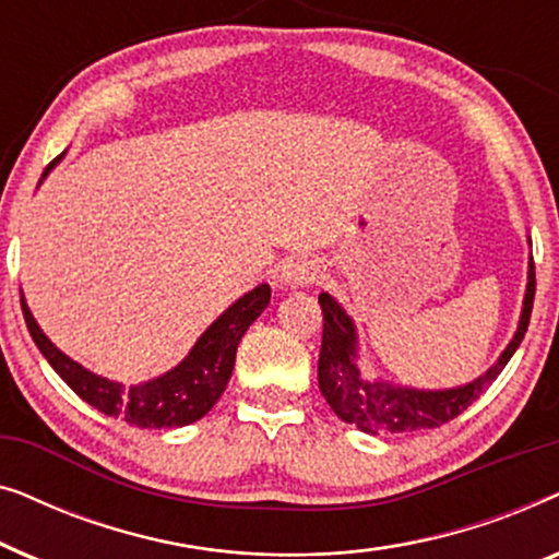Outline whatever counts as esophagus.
Instances as JSON below:
<instances>
[{
  "instance_id": "1",
  "label": "esophagus",
  "mask_w": 559,
  "mask_h": 559,
  "mask_svg": "<svg viewBox=\"0 0 559 559\" xmlns=\"http://www.w3.org/2000/svg\"><path fill=\"white\" fill-rule=\"evenodd\" d=\"M318 277H320V270L316 262H310V259H293V262L282 266L280 285L287 289H302V287L316 285Z\"/></svg>"
}]
</instances>
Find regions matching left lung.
Wrapping results in <instances>:
<instances>
[{"label": "left lung", "instance_id": "left-lung-1", "mask_svg": "<svg viewBox=\"0 0 559 559\" xmlns=\"http://www.w3.org/2000/svg\"><path fill=\"white\" fill-rule=\"evenodd\" d=\"M532 247V239H530ZM534 262L530 257V270H526V293L522 302V316H519L516 333L509 346L501 350L493 366L480 373L478 379L463 386L450 389H415L400 386L381 377H364L358 369V333L354 318L341 308L338 300L328 293H320L318 302L323 308V346H320L318 361V386L331 409L343 423L356 425L361 432L369 435H402L432 430L450 423V419L468 409L496 377L516 354L519 343L524 341L526 325H530L532 302H534Z\"/></svg>", "mask_w": 559, "mask_h": 559}]
</instances>
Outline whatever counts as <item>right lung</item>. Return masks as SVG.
<instances>
[{
	"instance_id": "right-lung-1",
	"label": "right lung",
	"mask_w": 559,
	"mask_h": 559,
	"mask_svg": "<svg viewBox=\"0 0 559 559\" xmlns=\"http://www.w3.org/2000/svg\"><path fill=\"white\" fill-rule=\"evenodd\" d=\"M63 155L45 167L40 182L48 178V173L63 159ZM270 285H259L251 293L239 297L231 308H226L205 328L201 338L195 341V346L188 350V356L175 369L132 386H124L121 381L98 377V373L83 369L79 361L66 356L43 333V328L37 325L35 316L27 308L25 295H20V302L35 346L40 348V354L48 358V364L56 369L58 377L83 402L104 412L106 417L121 419V423L142 427V430H159V427H186L190 423H198L203 415H209L213 404L218 402V396L224 394L228 379H231L241 335L262 316L266 305H270Z\"/></svg>"
}]
</instances>
